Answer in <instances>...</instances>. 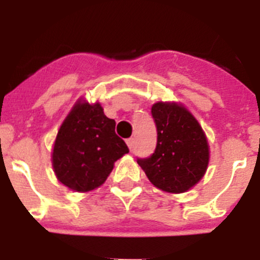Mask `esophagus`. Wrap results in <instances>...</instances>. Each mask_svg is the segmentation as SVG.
Masks as SVG:
<instances>
[{
    "label": "esophagus",
    "mask_w": 260,
    "mask_h": 260,
    "mask_svg": "<svg viewBox=\"0 0 260 260\" xmlns=\"http://www.w3.org/2000/svg\"><path fill=\"white\" fill-rule=\"evenodd\" d=\"M125 142H127V145H128V147H129V149L133 148V145H135V140H133V138H128Z\"/></svg>",
    "instance_id": "esophagus-1"
}]
</instances>
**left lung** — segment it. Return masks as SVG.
I'll use <instances>...</instances> for the list:
<instances>
[{
	"instance_id": "left-lung-1",
	"label": "left lung",
	"mask_w": 260,
	"mask_h": 260,
	"mask_svg": "<svg viewBox=\"0 0 260 260\" xmlns=\"http://www.w3.org/2000/svg\"><path fill=\"white\" fill-rule=\"evenodd\" d=\"M152 117L157 145L151 156L137 158L148 180L167 192H185L201 180L209 164L203 128L190 112L176 103H156Z\"/></svg>"
}]
</instances>
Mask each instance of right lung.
I'll list each match as a JSON object with an SVG mask.
<instances>
[{"label":"right lung","instance_id":"obj_1","mask_svg":"<svg viewBox=\"0 0 260 260\" xmlns=\"http://www.w3.org/2000/svg\"><path fill=\"white\" fill-rule=\"evenodd\" d=\"M114 129L115 120L104 114L101 104L78 103L55 141L52 167L57 180L78 192L101 186L114 162L129 152Z\"/></svg>","mask_w":260,"mask_h":260}]
</instances>
